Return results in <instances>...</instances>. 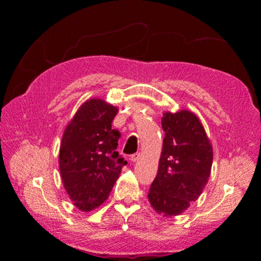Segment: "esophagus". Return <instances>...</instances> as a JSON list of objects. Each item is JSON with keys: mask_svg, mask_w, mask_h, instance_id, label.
<instances>
[{"mask_svg": "<svg viewBox=\"0 0 261 261\" xmlns=\"http://www.w3.org/2000/svg\"><path fill=\"white\" fill-rule=\"evenodd\" d=\"M139 158H140V154H139V153H135V154H132V155L130 156V160H131L132 162H136L137 160H138Z\"/></svg>", "mask_w": 261, "mask_h": 261, "instance_id": "esophagus-1", "label": "esophagus"}]
</instances>
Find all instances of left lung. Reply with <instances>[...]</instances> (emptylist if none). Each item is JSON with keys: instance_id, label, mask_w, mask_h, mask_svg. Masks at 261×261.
Instances as JSON below:
<instances>
[{"instance_id": "8db88e82", "label": "left lung", "mask_w": 261, "mask_h": 261, "mask_svg": "<svg viewBox=\"0 0 261 261\" xmlns=\"http://www.w3.org/2000/svg\"><path fill=\"white\" fill-rule=\"evenodd\" d=\"M162 153L148 200L159 214L178 215L196 201L208 180L213 149L200 121L191 112L163 114Z\"/></svg>"}]
</instances>
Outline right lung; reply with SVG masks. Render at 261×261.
<instances>
[{"mask_svg":"<svg viewBox=\"0 0 261 261\" xmlns=\"http://www.w3.org/2000/svg\"><path fill=\"white\" fill-rule=\"evenodd\" d=\"M117 108L86 101L67 126L60 148V170L74 206L92 211L107 199L127 162L116 151L121 132L112 129Z\"/></svg>","mask_w":261,"mask_h":261,"instance_id":"1","label":"right lung"}]
</instances>
